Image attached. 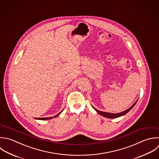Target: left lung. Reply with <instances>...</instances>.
Segmentation results:
<instances>
[{"instance_id":"left-lung-1","label":"left lung","mask_w":159,"mask_h":159,"mask_svg":"<svg viewBox=\"0 0 159 159\" xmlns=\"http://www.w3.org/2000/svg\"><path fill=\"white\" fill-rule=\"evenodd\" d=\"M137 102H138V100H137L129 108H128V110H125V111H123V112H121V113H110L103 112V111H100L97 110L96 108H93V109H94L98 114H100V115H102V116H104V117H105V118H116L120 117V116H123V115H126L127 113H128V112L134 107V105H136V103H137Z\"/></svg>"}]
</instances>
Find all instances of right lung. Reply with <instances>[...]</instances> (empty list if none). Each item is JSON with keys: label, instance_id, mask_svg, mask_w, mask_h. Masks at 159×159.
I'll return each mask as SVG.
<instances>
[{"label": "right lung", "instance_id": "add662e5", "mask_svg": "<svg viewBox=\"0 0 159 159\" xmlns=\"http://www.w3.org/2000/svg\"><path fill=\"white\" fill-rule=\"evenodd\" d=\"M61 113H62V111H61V113H59V114H57V115H56L55 116H54V117L56 118V116H57L58 115H59ZM51 118H52V117H51V118H36V119H37V120H49V119H51Z\"/></svg>", "mask_w": 159, "mask_h": 159}]
</instances>
